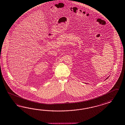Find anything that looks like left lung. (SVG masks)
Masks as SVG:
<instances>
[{
    "label": "left lung",
    "instance_id": "left-lung-1",
    "mask_svg": "<svg viewBox=\"0 0 125 125\" xmlns=\"http://www.w3.org/2000/svg\"><path fill=\"white\" fill-rule=\"evenodd\" d=\"M107 78H106V79H107Z\"/></svg>",
    "mask_w": 125,
    "mask_h": 125
}]
</instances>
